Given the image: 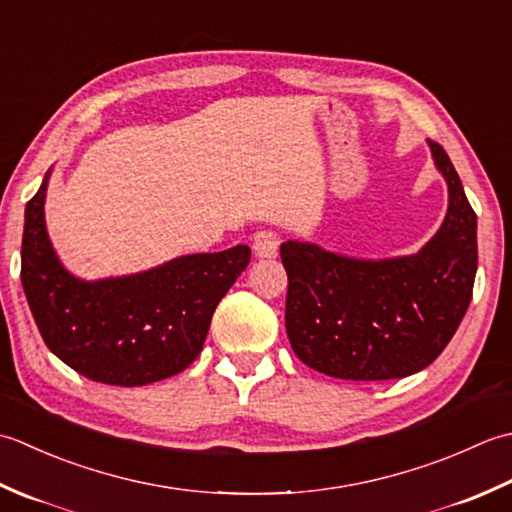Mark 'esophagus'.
Segmentation results:
<instances>
[{"label":"esophagus","instance_id":"1","mask_svg":"<svg viewBox=\"0 0 512 512\" xmlns=\"http://www.w3.org/2000/svg\"><path fill=\"white\" fill-rule=\"evenodd\" d=\"M278 245H280V238H278L276 232H271V229H263V232H256L254 238H252L254 254L258 258H276Z\"/></svg>","mask_w":512,"mask_h":512}]
</instances>
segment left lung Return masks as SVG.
Listing matches in <instances>:
<instances>
[{"mask_svg":"<svg viewBox=\"0 0 512 512\" xmlns=\"http://www.w3.org/2000/svg\"><path fill=\"white\" fill-rule=\"evenodd\" d=\"M448 185L442 227L413 256L362 260L287 241L285 327L296 356L331 378L393 380L422 371L455 336L473 298L477 216L440 143Z\"/></svg>","mask_w":512,"mask_h":512,"instance_id":"1","label":"left lung"}]
</instances>
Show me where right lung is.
Wrapping results in <instances>:
<instances>
[{"label": "right lung", "mask_w": 512, "mask_h": 512, "mask_svg": "<svg viewBox=\"0 0 512 512\" xmlns=\"http://www.w3.org/2000/svg\"><path fill=\"white\" fill-rule=\"evenodd\" d=\"M48 176L26 203L22 238V285L46 347L70 369L112 387H143L190 367L252 249L190 254L86 283L64 269L48 238Z\"/></svg>", "instance_id": "right-lung-1"}]
</instances>
